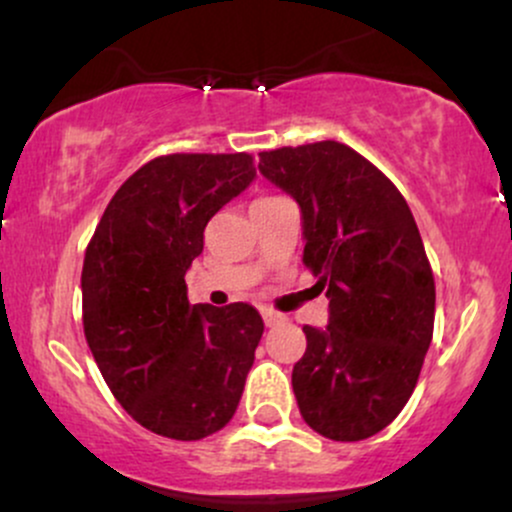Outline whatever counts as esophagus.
Here are the masks:
<instances>
[{
    "instance_id": "obj_1",
    "label": "esophagus",
    "mask_w": 512,
    "mask_h": 512,
    "mask_svg": "<svg viewBox=\"0 0 512 512\" xmlns=\"http://www.w3.org/2000/svg\"><path fill=\"white\" fill-rule=\"evenodd\" d=\"M262 317H264V325H267V327L284 325V322H286V317H284V315L274 313V310H269V308H262Z\"/></svg>"
}]
</instances>
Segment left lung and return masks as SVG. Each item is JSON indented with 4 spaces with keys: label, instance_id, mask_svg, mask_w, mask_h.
I'll return each instance as SVG.
<instances>
[{
    "label": "left lung",
    "instance_id": "8db88e82",
    "mask_svg": "<svg viewBox=\"0 0 512 512\" xmlns=\"http://www.w3.org/2000/svg\"><path fill=\"white\" fill-rule=\"evenodd\" d=\"M260 173L301 207L303 262L330 298L291 375L303 421L344 443L375 436L409 402L433 337L436 284L409 204L339 142L262 151Z\"/></svg>",
    "mask_w": 512,
    "mask_h": 512
}]
</instances>
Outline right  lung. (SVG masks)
<instances>
[{
	"label": "right lung",
	"instance_id": "obj_1",
	"mask_svg": "<svg viewBox=\"0 0 512 512\" xmlns=\"http://www.w3.org/2000/svg\"><path fill=\"white\" fill-rule=\"evenodd\" d=\"M255 178L248 154L154 158L86 248V342L117 402L158 436L207 438L238 409L264 322L248 303L190 305L185 274L211 216Z\"/></svg>",
	"mask_w": 512,
	"mask_h": 512
}]
</instances>
